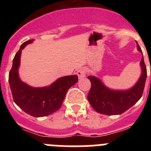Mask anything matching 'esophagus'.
<instances>
[{
  "label": "esophagus",
  "mask_w": 151,
  "mask_h": 151,
  "mask_svg": "<svg viewBox=\"0 0 151 151\" xmlns=\"http://www.w3.org/2000/svg\"><path fill=\"white\" fill-rule=\"evenodd\" d=\"M76 74L78 76V78H83L86 76V70L84 68H81L76 72Z\"/></svg>",
  "instance_id": "34e87169"
}]
</instances>
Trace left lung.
<instances>
[{
  "mask_svg": "<svg viewBox=\"0 0 151 151\" xmlns=\"http://www.w3.org/2000/svg\"><path fill=\"white\" fill-rule=\"evenodd\" d=\"M139 51L141 49L137 45ZM142 74L134 87L127 91H113L103 85L101 81L94 76H88L91 86L88 94L90 104L97 113L105 115L122 114L138 102L143 94L147 78V68L144 58L141 60Z\"/></svg>",
  "mask_w": 151,
  "mask_h": 151,
  "instance_id": "8db88e82",
  "label": "left lung"
}]
</instances>
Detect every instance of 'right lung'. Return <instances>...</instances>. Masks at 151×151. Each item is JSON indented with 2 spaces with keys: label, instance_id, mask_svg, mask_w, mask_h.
<instances>
[{
  "label": "right lung",
  "instance_id": "1",
  "mask_svg": "<svg viewBox=\"0 0 151 151\" xmlns=\"http://www.w3.org/2000/svg\"><path fill=\"white\" fill-rule=\"evenodd\" d=\"M32 42V40L24 42L16 54L9 73V83L13 101L19 107L34 117L47 116L60 108L67 91L78 82V76L62 77L45 88H32L22 82L18 75L21 50Z\"/></svg>",
  "mask_w": 151,
  "mask_h": 151
}]
</instances>
